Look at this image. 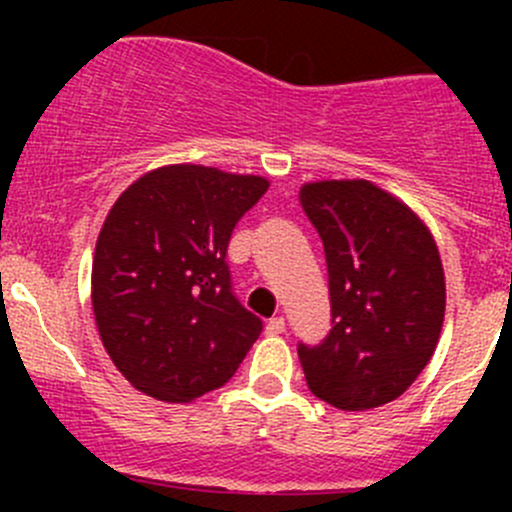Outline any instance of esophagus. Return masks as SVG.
Masks as SVG:
<instances>
[{"label":"esophagus","instance_id":"esophagus-1","mask_svg":"<svg viewBox=\"0 0 512 512\" xmlns=\"http://www.w3.org/2000/svg\"><path fill=\"white\" fill-rule=\"evenodd\" d=\"M270 337H277V334L285 332V317H272L270 322H267V329H265Z\"/></svg>","mask_w":512,"mask_h":512}]
</instances>
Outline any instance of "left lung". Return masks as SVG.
Segmentation results:
<instances>
[{"instance_id":"obj_1","label":"left lung","mask_w":512,"mask_h":512,"mask_svg":"<svg viewBox=\"0 0 512 512\" xmlns=\"http://www.w3.org/2000/svg\"><path fill=\"white\" fill-rule=\"evenodd\" d=\"M329 272L332 329L297 344L317 399L366 411L399 399L436 352L446 312L438 247L409 205L369 180H319L299 190Z\"/></svg>"}]
</instances>
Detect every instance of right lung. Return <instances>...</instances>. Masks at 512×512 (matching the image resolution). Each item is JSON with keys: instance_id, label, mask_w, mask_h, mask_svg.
I'll return each instance as SVG.
<instances>
[{"instance_id": "obj_1", "label": "right lung", "mask_w": 512, "mask_h": 512, "mask_svg": "<svg viewBox=\"0 0 512 512\" xmlns=\"http://www.w3.org/2000/svg\"><path fill=\"white\" fill-rule=\"evenodd\" d=\"M270 188L260 175L165 165L128 185L98 235L91 302L116 369L185 404L230 381L262 332L232 292L227 245Z\"/></svg>"}]
</instances>
